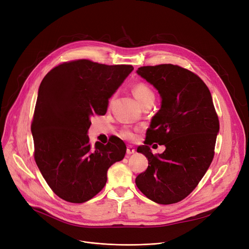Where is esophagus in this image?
Returning <instances> with one entry per match:
<instances>
[{
    "mask_svg": "<svg viewBox=\"0 0 249 249\" xmlns=\"http://www.w3.org/2000/svg\"><path fill=\"white\" fill-rule=\"evenodd\" d=\"M135 152V149H134V147L133 146H127V150H126V153L128 154V155H131V154H133Z\"/></svg>",
    "mask_w": 249,
    "mask_h": 249,
    "instance_id": "34e87169",
    "label": "esophagus"
}]
</instances>
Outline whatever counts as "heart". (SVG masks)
Wrapping results in <instances>:
<instances>
[{"instance_id": "heart-1", "label": "heart", "mask_w": 249, "mask_h": 249, "mask_svg": "<svg viewBox=\"0 0 249 249\" xmlns=\"http://www.w3.org/2000/svg\"><path fill=\"white\" fill-rule=\"evenodd\" d=\"M133 93L142 106L148 102L154 101L155 99V94L153 92V90L145 82H138L135 84L133 87ZM120 135L124 139H127L130 141H133L135 138H136V133H135V130L130 128L122 129L120 131Z\"/></svg>"}]
</instances>
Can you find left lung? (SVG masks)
Wrapping results in <instances>:
<instances>
[{"label":"left lung","instance_id":"left-lung-1","mask_svg":"<svg viewBox=\"0 0 249 249\" xmlns=\"http://www.w3.org/2000/svg\"><path fill=\"white\" fill-rule=\"evenodd\" d=\"M137 73L153 84L162 106L137 151L148 159V168L137 176L138 189L151 200L171 205L187 197L211 166L219 121L210 89L199 76L176 64L141 66ZM165 144L154 155L149 145Z\"/></svg>","mask_w":249,"mask_h":249}]
</instances>
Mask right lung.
Returning a JSON list of instances; mask_svg holds the SVG:
<instances>
[{
  "mask_svg": "<svg viewBox=\"0 0 249 249\" xmlns=\"http://www.w3.org/2000/svg\"><path fill=\"white\" fill-rule=\"evenodd\" d=\"M134 70L89 59L62 62L42 79L32 121L35 161L60 198L82 203L105 186L108 169L121 161L126 145L112 137L106 145L89 142L93 115H104L108 99Z\"/></svg>",
  "mask_w": 249,
  "mask_h": 249,
  "instance_id": "1",
  "label": "right lung"
}]
</instances>
